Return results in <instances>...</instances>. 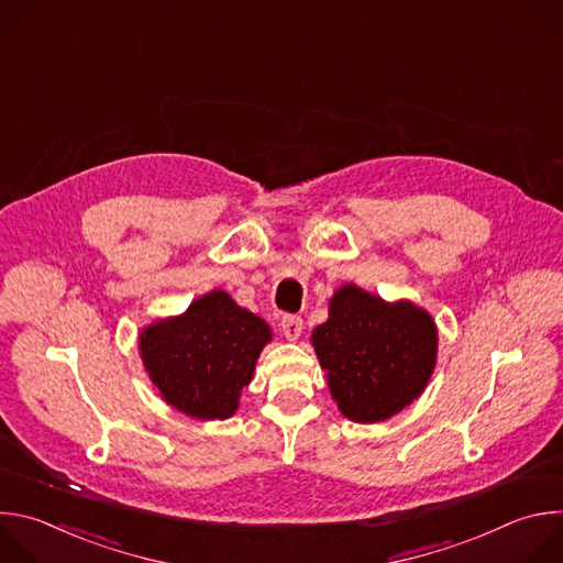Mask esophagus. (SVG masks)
I'll list each match as a JSON object with an SVG mask.
<instances>
[{
  "mask_svg": "<svg viewBox=\"0 0 563 563\" xmlns=\"http://www.w3.org/2000/svg\"><path fill=\"white\" fill-rule=\"evenodd\" d=\"M280 330L287 341H296L302 332V318L300 316H283L280 318Z\"/></svg>",
  "mask_w": 563,
  "mask_h": 563,
  "instance_id": "esophagus-1",
  "label": "esophagus"
}]
</instances>
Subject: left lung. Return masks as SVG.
Returning <instances> with one entry per match:
<instances>
[{"mask_svg": "<svg viewBox=\"0 0 563 563\" xmlns=\"http://www.w3.org/2000/svg\"><path fill=\"white\" fill-rule=\"evenodd\" d=\"M311 345L339 410L356 423H378L423 394L439 332L415 302H385L350 283L332 296L330 318L311 332Z\"/></svg>", "mask_w": 563, "mask_h": 563, "instance_id": "8db88e82", "label": "left lung"}]
</instances>
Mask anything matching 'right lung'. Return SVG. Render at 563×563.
<instances>
[{
    "instance_id": "1",
    "label": "right lung",
    "mask_w": 563,
    "mask_h": 563,
    "mask_svg": "<svg viewBox=\"0 0 563 563\" xmlns=\"http://www.w3.org/2000/svg\"><path fill=\"white\" fill-rule=\"evenodd\" d=\"M272 341L265 320L213 289L180 316L155 320L140 334V356L169 406L194 419H229L240 389Z\"/></svg>"
}]
</instances>
